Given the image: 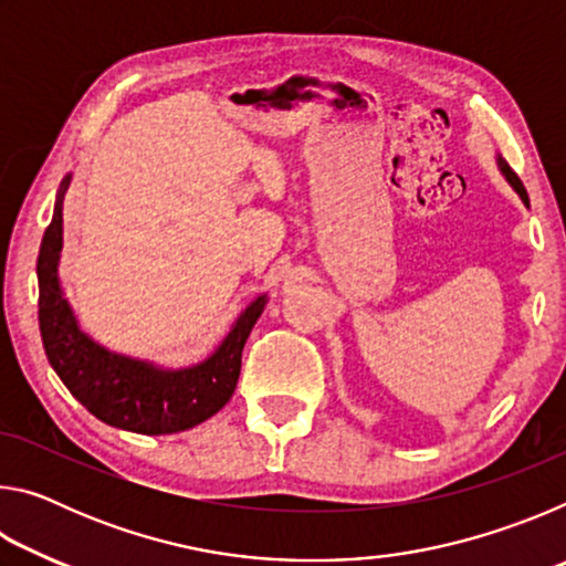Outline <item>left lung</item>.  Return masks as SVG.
Wrapping results in <instances>:
<instances>
[{
	"label": "left lung",
	"instance_id": "1",
	"mask_svg": "<svg viewBox=\"0 0 566 566\" xmlns=\"http://www.w3.org/2000/svg\"><path fill=\"white\" fill-rule=\"evenodd\" d=\"M496 167H500V171H502V177L510 181V187L516 191V195H520V199L524 202V207H530V197H526V189H524V185L520 181V177L514 175V171L510 169V165H506V161L502 159V155H496Z\"/></svg>",
	"mask_w": 566,
	"mask_h": 566
}]
</instances>
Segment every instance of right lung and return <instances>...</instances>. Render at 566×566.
<instances>
[{
	"instance_id": "right-lung-1",
	"label": "right lung",
	"mask_w": 566,
	"mask_h": 566,
	"mask_svg": "<svg viewBox=\"0 0 566 566\" xmlns=\"http://www.w3.org/2000/svg\"><path fill=\"white\" fill-rule=\"evenodd\" d=\"M70 185L72 175H66L56 191L52 224L42 237L36 260L40 332L46 359L72 397L104 424L137 434H175L202 424L234 395L244 342L262 317L266 294L249 302L214 352L189 367H161L107 349L82 329L62 290V207Z\"/></svg>"
}]
</instances>
